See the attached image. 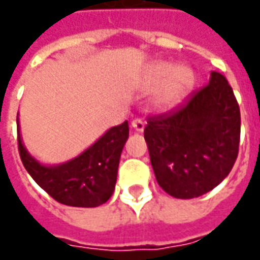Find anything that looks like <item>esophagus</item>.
Masks as SVG:
<instances>
[{
    "label": "esophagus",
    "mask_w": 260,
    "mask_h": 260,
    "mask_svg": "<svg viewBox=\"0 0 260 260\" xmlns=\"http://www.w3.org/2000/svg\"><path fill=\"white\" fill-rule=\"evenodd\" d=\"M132 126H133L134 130H137V132H143V130H144V127H146V123H144L141 119H134L133 121H132Z\"/></svg>",
    "instance_id": "esophagus-1"
}]
</instances>
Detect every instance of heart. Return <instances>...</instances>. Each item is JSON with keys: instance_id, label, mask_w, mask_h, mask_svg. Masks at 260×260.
<instances>
[{"instance_id": "1", "label": "heart", "mask_w": 260, "mask_h": 260, "mask_svg": "<svg viewBox=\"0 0 260 260\" xmlns=\"http://www.w3.org/2000/svg\"><path fill=\"white\" fill-rule=\"evenodd\" d=\"M151 78L155 83H162L167 80V85L161 94L166 103L177 102L192 87L195 82V76L191 69L175 68L171 63H158L154 66Z\"/></svg>"}]
</instances>
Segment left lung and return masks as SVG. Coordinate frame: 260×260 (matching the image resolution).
I'll return each mask as SVG.
<instances>
[{"instance_id":"8db88e82","label":"left lung","mask_w":260,"mask_h":260,"mask_svg":"<svg viewBox=\"0 0 260 260\" xmlns=\"http://www.w3.org/2000/svg\"><path fill=\"white\" fill-rule=\"evenodd\" d=\"M157 182L174 198L189 200L222 181L235 164L241 140V112L223 75L182 103L151 114L144 127Z\"/></svg>"}]
</instances>
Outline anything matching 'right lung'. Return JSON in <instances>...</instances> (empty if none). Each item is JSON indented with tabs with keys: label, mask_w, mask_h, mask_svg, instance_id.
Wrapping results in <instances>:
<instances>
[{
	"label": "right lung",
	"mask_w": 260,
	"mask_h": 260,
	"mask_svg": "<svg viewBox=\"0 0 260 260\" xmlns=\"http://www.w3.org/2000/svg\"><path fill=\"white\" fill-rule=\"evenodd\" d=\"M127 137L128 123L124 121L107 130L76 158L62 166L46 167L26 153L18 128V151L25 170L55 201L69 207L93 208L112 197Z\"/></svg>",
	"instance_id": "1"
}]
</instances>
